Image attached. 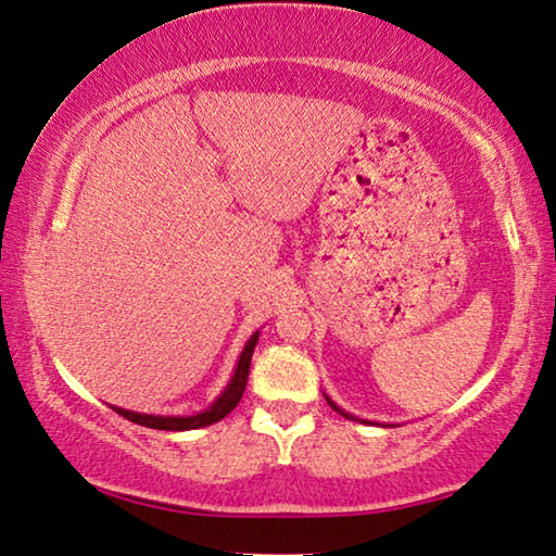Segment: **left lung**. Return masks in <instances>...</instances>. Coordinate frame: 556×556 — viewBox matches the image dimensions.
Returning <instances> with one entry per match:
<instances>
[{
  "label": "left lung",
  "instance_id": "1",
  "mask_svg": "<svg viewBox=\"0 0 556 556\" xmlns=\"http://www.w3.org/2000/svg\"><path fill=\"white\" fill-rule=\"evenodd\" d=\"M327 402H329V404H331V409H337V412H339V414H344V417H350V414H346V412H342V409H339V407H337V404H334V402H331V400H327ZM350 419H352V417H350Z\"/></svg>",
  "mask_w": 556,
  "mask_h": 556
}]
</instances>
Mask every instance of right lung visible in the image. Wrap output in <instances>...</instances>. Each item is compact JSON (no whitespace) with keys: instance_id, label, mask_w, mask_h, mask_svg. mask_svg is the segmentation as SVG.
Instances as JSON below:
<instances>
[{"instance_id":"1","label":"right lung","mask_w":556,"mask_h":556,"mask_svg":"<svg viewBox=\"0 0 556 556\" xmlns=\"http://www.w3.org/2000/svg\"><path fill=\"white\" fill-rule=\"evenodd\" d=\"M256 339H260V331L252 334L250 342H247L229 387L219 394V400L214 402L206 412H199V414H194V417H154V414H137V412H127V409H117V407H114V412L122 414L124 419L135 421V425H142V427H149V429H167V432H185V429H199V427L214 425V421L225 419L227 414L237 407L239 400H242V394H244Z\"/></svg>"}]
</instances>
